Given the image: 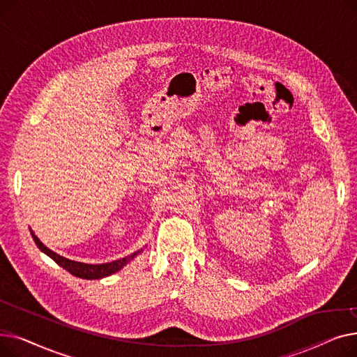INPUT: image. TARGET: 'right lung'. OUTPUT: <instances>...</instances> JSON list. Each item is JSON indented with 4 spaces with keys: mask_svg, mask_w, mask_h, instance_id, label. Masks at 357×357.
Listing matches in <instances>:
<instances>
[{
    "mask_svg": "<svg viewBox=\"0 0 357 357\" xmlns=\"http://www.w3.org/2000/svg\"><path fill=\"white\" fill-rule=\"evenodd\" d=\"M30 233H31V237L37 245V248H39L45 255H47L50 259H53L56 264H58L61 268L66 269L73 276H78V278H82V279H102L105 276L116 273L120 269H123L130 260H133L137 255H140L143 252V249H140L135 253H131L130 256H126V257L114 260V261H108V264L91 265V264H82V261H75V260L66 259V257H63L58 253H54L53 250H50L49 248H46L43 245V243L39 240V237L34 234V231L31 229H30Z\"/></svg>",
    "mask_w": 357,
    "mask_h": 357,
    "instance_id": "obj_1",
    "label": "right lung"
}]
</instances>
